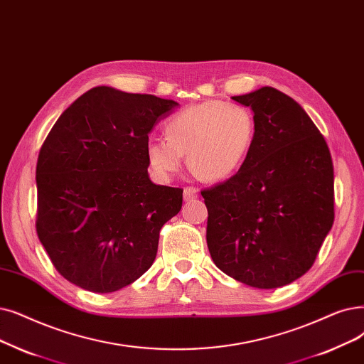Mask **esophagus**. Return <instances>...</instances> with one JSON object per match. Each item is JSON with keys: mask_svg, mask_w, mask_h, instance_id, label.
Listing matches in <instances>:
<instances>
[{"mask_svg": "<svg viewBox=\"0 0 364 364\" xmlns=\"http://www.w3.org/2000/svg\"><path fill=\"white\" fill-rule=\"evenodd\" d=\"M183 198L184 200H192L198 198V191L195 187H186L183 191Z\"/></svg>", "mask_w": 364, "mask_h": 364, "instance_id": "obj_1", "label": "esophagus"}]
</instances>
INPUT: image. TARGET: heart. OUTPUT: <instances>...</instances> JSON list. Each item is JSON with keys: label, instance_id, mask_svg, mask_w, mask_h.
<instances>
[{"label": "heart", "instance_id": "heart-1", "mask_svg": "<svg viewBox=\"0 0 364 364\" xmlns=\"http://www.w3.org/2000/svg\"><path fill=\"white\" fill-rule=\"evenodd\" d=\"M165 138L147 146V164L159 177L188 169L200 181L230 178L245 164L256 138V119L240 104L211 100L181 109L165 124Z\"/></svg>", "mask_w": 364, "mask_h": 364}]
</instances>
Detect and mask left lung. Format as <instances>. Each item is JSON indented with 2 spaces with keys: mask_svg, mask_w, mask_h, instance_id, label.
Returning a JSON list of instances; mask_svg holds the SVG:
<instances>
[{
  "mask_svg": "<svg viewBox=\"0 0 364 364\" xmlns=\"http://www.w3.org/2000/svg\"><path fill=\"white\" fill-rule=\"evenodd\" d=\"M252 109L255 144L228 181L200 192L213 262L233 279L278 289L306 274L335 220L326 139L293 98L264 86L232 97Z\"/></svg>",
  "mask_w": 364,
  "mask_h": 364,
  "instance_id": "left-lung-1",
  "label": "left lung"
}]
</instances>
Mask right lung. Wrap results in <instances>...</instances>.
<instances>
[{
    "mask_svg": "<svg viewBox=\"0 0 364 364\" xmlns=\"http://www.w3.org/2000/svg\"><path fill=\"white\" fill-rule=\"evenodd\" d=\"M180 104L98 86L56 120L37 162V235L56 271L112 293L153 264L183 188L149 177V134Z\"/></svg>",
    "mask_w": 364,
    "mask_h": 364,
    "instance_id": "obj_1",
    "label": "right lung"
}]
</instances>
